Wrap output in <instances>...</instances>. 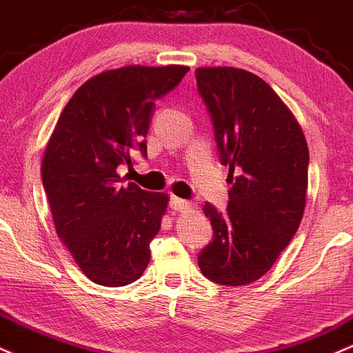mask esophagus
<instances>
[{"label":"esophagus","instance_id":"34e87169","mask_svg":"<svg viewBox=\"0 0 353 353\" xmlns=\"http://www.w3.org/2000/svg\"><path fill=\"white\" fill-rule=\"evenodd\" d=\"M168 205H170V208L175 210V212H183V210H187V208L192 207V203H190V201L183 200V198H178L175 195L170 196Z\"/></svg>","mask_w":353,"mask_h":353}]
</instances>
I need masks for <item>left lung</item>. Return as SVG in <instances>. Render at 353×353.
I'll list each match as a JSON object with an SVG mask.
<instances>
[{"instance_id": "1", "label": "left lung", "mask_w": 353, "mask_h": 353, "mask_svg": "<svg viewBox=\"0 0 353 353\" xmlns=\"http://www.w3.org/2000/svg\"><path fill=\"white\" fill-rule=\"evenodd\" d=\"M195 74L232 185L225 212L205 203L213 239L198 253V267L212 282L239 287L270 270L299 230L307 141L290 110L256 74L230 66Z\"/></svg>"}]
</instances>
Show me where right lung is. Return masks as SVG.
Masks as SVG:
<instances>
[{
  "instance_id": "add662e5",
  "label": "right lung",
  "mask_w": 353,
  "mask_h": 353,
  "mask_svg": "<svg viewBox=\"0 0 353 353\" xmlns=\"http://www.w3.org/2000/svg\"><path fill=\"white\" fill-rule=\"evenodd\" d=\"M187 66H125L97 74L65 106L46 146L41 180L58 236L98 285L123 287L143 275L150 241L168 195L150 193L118 166L146 157L155 101L180 85Z\"/></svg>"
}]
</instances>
